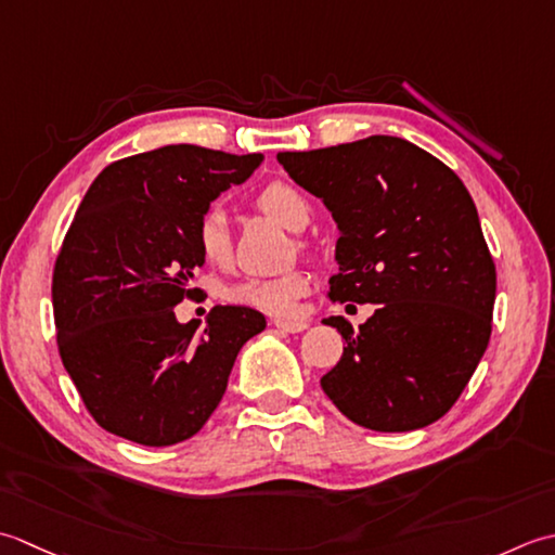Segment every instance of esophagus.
Masks as SVG:
<instances>
[{"mask_svg": "<svg viewBox=\"0 0 555 555\" xmlns=\"http://www.w3.org/2000/svg\"><path fill=\"white\" fill-rule=\"evenodd\" d=\"M273 325L282 333H301V331H307V327H309L307 321H285V319H275Z\"/></svg>", "mask_w": 555, "mask_h": 555, "instance_id": "esophagus-1", "label": "esophagus"}]
</instances>
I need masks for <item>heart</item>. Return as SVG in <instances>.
Returning a JSON list of instances; mask_svg holds the SVG:
<instances>
[{
	"label": "heart",
	"mask_w": 555,
	"mask_h": 555,
	"mask_svg": "<svg viewBox=\"0 0 555 555\" xmlns=\"http://www.w3.org/2000/svg\"><path fill=\"white\" fill-rule=\"evenodd\" d=\"M256 206L282 228L301 232L311 220V206L299 189L287 182L268 184L256 198ZM196 244L201 256L210 266H228L232 258V236L228 218L220 210H208L196 228ZM309 282L301 273H285L275 278H246L228 287L224 297L242 307H251L270 315H292L297 301L307 294Z\"/></svg>",
	"instance_id": "1"
}]
</instances>
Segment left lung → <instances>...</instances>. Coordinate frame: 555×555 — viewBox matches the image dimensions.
I'll list each match as a JSON object with an SVG mask.
<instances>
[{"label":"left lung","instance_id":"1","mask_svg":"<svg viewBox=\"0 0 555 555\" xmlns=\"http://www.w3.org/2000/svg\"><path fill=\"white\" fill-rule=\"evenodd\" d=\"M278 163L323 201L340 232L331 299L376 304L321 388L371 431L438 422L472 378L491 337L495 266L460 177L398 135H369Z\"/></svg>","mask_w":555,"mask_h":555}]
</instances>
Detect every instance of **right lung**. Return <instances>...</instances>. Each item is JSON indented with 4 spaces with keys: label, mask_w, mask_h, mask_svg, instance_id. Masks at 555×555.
<instances>
[{
    "label": "right lung",
    "mask_w": 555,
    "mask_h": 555,
    "mask_svg": "<svg viewBox=\"0 0 555 555\" xmlns=\"http://www.w3.org/2000/svg\"><path fill=\"white\" fill-rule=\"evenodd\" d=\"M261 153L165 145L107 165L76 210L52 278L62 364L105 431L163 448L198 434L220 404L246 340L266 327L248 307L179 323L206 263L196 228L244 184Z\"/></svg>",
    "instance_id": "obj_1"
}]
</instances>
